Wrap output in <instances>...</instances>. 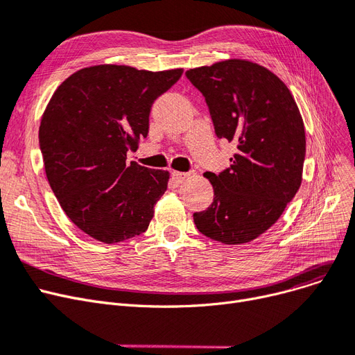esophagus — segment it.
<instances>
[{"label": "esophagus", "instance_id": "1", "mask_svg": "<svg viewBox=\"0 0 355 355\" xmlns=\"http://www.w3.org/2000/svg\"><path fill=\"white\" fill-rule=\"evenodd\" d=\"M171 177H173V180H174V182H175V184H182L184 181H186V178L189 177V174H186V173H180V171H173Z\"/></svg>", "mask_w": 355, "mask_h": 355}]
</instances>
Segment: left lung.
<instances>
[{
  "label": "left lung",
  "mask_w": 355,
  "mask_h": 355,
  "mask_svg": "<svg viewBox=\"0 0 355 355\" xmlns=\"http://www.w3.org/2000/svg\"><path fill=\"white\" fill-rule=\"evenodd\" d=\"M202 92L218 137L238 152L219 175L205 173L210 207L193 214L197 229L226 245L251 242L296 196L306 153L304 125L286 84L251 60L227 59L186 72Z\"/></svg>",
  "instance_id": "left-lung-1"
}]
</instances>
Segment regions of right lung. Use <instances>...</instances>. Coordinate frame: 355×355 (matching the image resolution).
Returning <instances> with one entry per match:
<instances>
[{
  "label": "right lung",
  "instance_id": "1",
  "mask_svg": "<svg viewBox=\"0 0 355 355\" xmlns=\"http://www.w3.org/2000/svg\"><path fill=\"white\" fill-rule=\"evenodd\" d=\"M181 68L152 72L94 65L73 72L44 109L39 144L60 207L83 232L104 243L144 234L169 173L126 164L148 136L150 107Z\"/></svg>",
  "mask_w": 355,
  "mask_h": 355
}]
</instances>
